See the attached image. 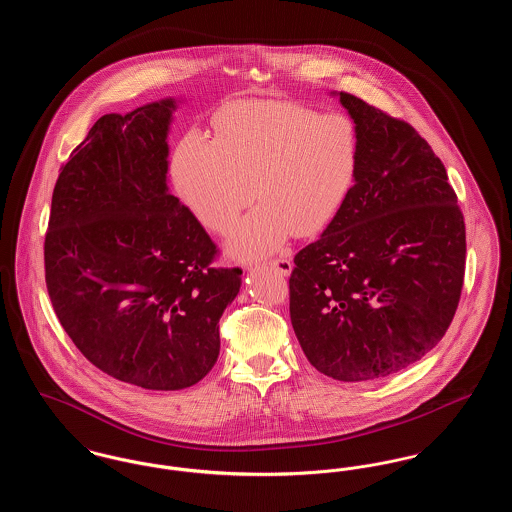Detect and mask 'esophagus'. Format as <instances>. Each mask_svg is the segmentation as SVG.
<instances>
[{"label":"esophagus","mask_w":512,"mask_h":512,"mask_svg":"<svg viewBox=\"0 0 512 512\" xmlns=\"http://www.w3.org/2000/svg\"><path fill=\"white\" fill-rule=\"evenodd\" d=\"M267 268H270L272 272H276V274H280V276H290V272H292V261L290 259H286V257H280V259H274V261H270L268 263Z\"/></svg>","instance_id":"34e87169"}]
</instances>
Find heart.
Returning a JSON list of instances; mask_svg holds the SVG:
<instances>
[{
	"label": "heart",
	"instance_id": "b5f03b06",
	"mask_svg": "<svg viewBox=\"0 0 512 512\" xmlns=\"http://www.w3.org/2000/svg\"><path fill=\"white\" fill-rule=\"evenodd\" d=\"M217 138L188 130L172 153V182L188 209L213 232H232L228 251L253 261L295 234L311 238L338 219L361 171L353 119L293 101L247 99L215 117ZM254 190H250V186Z\"/></svg>",
	"mask_w": 512,
	"mask_h": 512
}]
</instances>
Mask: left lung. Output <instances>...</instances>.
Instances as JSON below:
<instances>
[{
	"instance_id": "8db88e82",
	"label": "left lung",
	"mask_w": 512,
	"mask_h": 512,
	"mask_svg": "<svg viewBox=\"0 0 512 512\" xmlns=\"http://www.w3.org/2000/svg\"><path fill=\"white\" fill-rule=\"evenodd\" d=\"M361 134L355 190L290 276V317L318 372L386 378L422 359L455 317L463 213L447 171L411 124L332 92Z\"/></svg>"
}]
</instances>
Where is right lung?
<instances>
[{
	"mask_svg": "<svg viewBox=\"0 0 512 512\" xmlns=\"http://www.w3.org/2000/svg\"><path fill=\"white\" fill-rule=\"evenodd\" d=\"M182 99L92 126L57 178L44 245L49 297L65 332L105 374L144 390L203 380L240 268L169 190V132Z\"/></svg>",
	"mask_w": 512,
	"mask_h": 512,
	"instance_id": "right-lung-1",
	"label": "right lung"
}]
</instances>
